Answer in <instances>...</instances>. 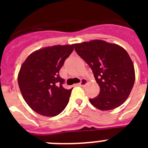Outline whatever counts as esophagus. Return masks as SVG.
<instances>
[{
	"label": "esophagus",
	"mask_w": 148,
	"mask_h": 148,
	"mask_svg": "<svg viewBox=\"0 0 148 148\" xmlns=\"http://www.w3.org/2000/svg\"><path fill=\"white\" fill-rule=\"evenodd\" d=\"M87 79H85V78H82L81 82L79 83V85L82 86V87H84V86H85L86 84H87Z\"/></svg>",
	"instance_id": "34e87169"
}]
</instances>
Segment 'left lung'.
<instances>
[{"label": "left lung", "instance_id": "left-lung-1", "mask_svg": "<svg viewBox=\"0 0 148 148\" xmlns=\"http://www.w3.org/2000/svg\"><path fill=\"white\" fill-rule=\"evenodd\" d=\"M75 50L91 68L100 87L90 103L101 110L118 108L127 99L135 82L131 58L124 48L101 40L75 44Z\"/></svg>", "mask_w": 148, "mask_h": 148}]
</instances>
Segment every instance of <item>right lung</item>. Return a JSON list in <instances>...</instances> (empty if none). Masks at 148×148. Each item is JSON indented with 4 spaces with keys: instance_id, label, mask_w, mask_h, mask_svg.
I'll use <instances>...</instances> for the list:
<instances>
[{
    "instance_id": "1",
    "label": "right lung",
    "mask_w": 148,
    "mask_h": 148,
    "mask_svg": "<svg viewBox=\"0 0 148 148\" xmlns=\"http://www.w3.org/2000/svg\"><path fill=\"white\" fill-rule=\"evenodd\" d=\"M74 49L72 45H56L35 51L27 57L18 73L23 99L35 112L56 116L67 105L72 89L64 88L60 69Z\"/></svg>"
}]
</instances>
